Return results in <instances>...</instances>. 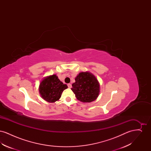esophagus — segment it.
Here are the masks:
<instances>
[{
    "label": "esophagus",
    "instance_id": "34e87169",
    "mask_svg": "<svg viewBox=\"0 0 151 151\" xmlns=\"http://www.w3.org/2000/svg\"><path fill=\"white\" fill-rule=\"evenodd\" d=\"M67 86H68V87L69 88H71V87H72V85H71V84H67Z\"/></svg>",
    "mask_w": 151,
    "mask_h": 151
}]
</instances>
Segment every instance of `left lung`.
I'll return each instance as SVG.
<instances>
[{
    "label": "left lung",
    "instance_id": "left-lung-1",
    "mask_svg": "<svg viewBox=\"0 0 151 151\" xmlns=\"http://www.w3.org/2000/svg\"><path fill=\"white\" fill-rule=\"evenodd\" d=\"M71 90L78 100L82 102H91L99 96L100 86L93 73L81 72L75 78Z\"/></svg>",
    "mask_w": 151,
    "mask_h": 151
}]
</instances>
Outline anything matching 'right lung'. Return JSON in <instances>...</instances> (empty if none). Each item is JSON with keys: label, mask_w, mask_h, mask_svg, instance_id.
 <instances>
[{"label": "right lung", "mask_w": 151, "mask_h": 151, "mask_svg": "<svg viewBox=\"0 0 151 151\" xmlns=\"http://www.w3.org/2000/svg\"><path fill=\"white\" fill-rule=\"evenodd\" d=\"M68 88L54 74L44 78L40 83L39 92L44 100L54 103L59 100L63 91Z\"/></svg>", "instance_id": "obj_1"}]
</instances>
